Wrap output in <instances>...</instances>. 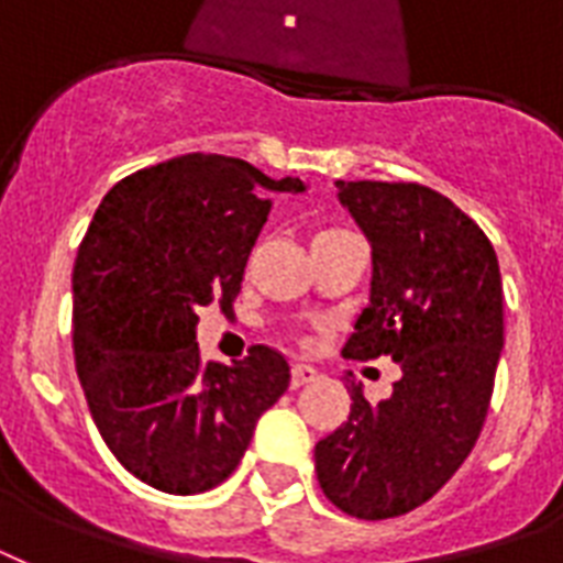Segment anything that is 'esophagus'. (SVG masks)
<instances>
[{"mask_svg":"<svg viewBox=\"0 0 563 563\" xmlns=\"http://www.w3.org/2000/svg\"><path fill=\"white\" fill-rule=\"evenodd\" d=\"M316 379H318V371L312 368V365H295V368H291V388L316 383Z\"/></svg>","mask_w":563,"mask_h":563,"instance_id":"esophagus-1","label":"esophagus"}]
</instances>
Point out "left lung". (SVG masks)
<instances>
[{
    "instance_id": "1",
    "label": "left lung",
    "mask_w": 563,
    "mask_h": 563,
    "mask_svg": "<svg viewBox=\"0 0 563 563\" xmlns=\"http://www.w3.org/2000/svg\"><path fill=\"white\" fill-rule=\"evenodd\" d=\"M371 242V303L344 344L351 360L391 356L402 376L316 444L324 497L360 520L400 517L444 488L488 415L503 351L494 245L446 195L420 184L335 180Z\"/></svg>"
}]
</instances>
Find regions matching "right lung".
<instances>
[{
	"label": "right lung",
	"mask_w": 563,
	"mask_h": 563,
	"mask_svg": "<svg viewBox=\"0 0 563 563\" xmlns=\"http://www.w3.org/2000/svg\"><path fill=\"white\" fill-rule=\"evenodd\" d=\"M221 154H184L104 195L73 272L75 371L104 444L136 479L201 494L228 479L289 362L254 344L236 365L203 362L198 309L233 307L268 192H303Z\"/></svg>",
	"instance_id": "add662e5"
}]
</instances>
